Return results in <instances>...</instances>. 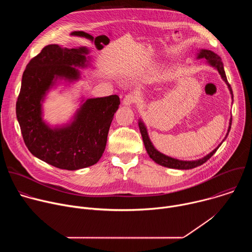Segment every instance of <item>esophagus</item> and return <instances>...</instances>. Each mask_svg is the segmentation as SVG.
Returning a JSON list of instances; mask_svg holds the SVG:
<instances>
[{"label": "esophagus", "mask_w": 252, "mask_h": 252, "mask_svg": "<svg viewBox=\"0 0 252 252\" xmlns=\"http://www.w3.org/2000/svg\"><path fill=\"white\" fill-rule=\"evenodd\" d=\"M137 99V96L135 94H128L125 96L124 100H123V103L126 105V106H129L131 104H133Z\"/></svg>", "instance_id": "esophagus-1"}]
</instances>
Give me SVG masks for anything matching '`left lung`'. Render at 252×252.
I'll use <instances>...</instances> for the list:
<instances>
[{"label":"left lung","instance_id":"8db88e82","mask_svg":"<svg viewBox=\"0 0 252 252\" xmlns=\"http://www.w3.org/2000/svg\"><path fill=\"white\" fill-rule=\"evenodd\" d=\"M197 59H205L207 63L210 64L211 66L215 67L218 70L220 75L221 76L222 80L225 82V84L227 85L228 87V90L230 92V94H231V98H232V102H233V94H232V89L230 87V85L228 84L227 82V79H226V75H225V71H224V67H223V63L221 62V59L220 56H218L215 53L209 51V50H200L198 53H197ZM231 123H232V119L230 118L229 120V126H228V130H227V133L224 137V139L227 137L228 135V132L230 130V127H231ZM138 127H139V130H140V133H141V136H142V140H143V143H145V147H146V150L150 156V158L155 160L157 163L162 165V166H165V167H169V168H175V169H191V168H194L196 166H199L201 164H203L205 161H207L214 154L215 152H217L219 150V148L221 146L219 145V147L217 149H214L210 154H208L207 156H205L204 158H199V159H196V160H179V159H176V158H170V157H167L161 153H159L158 150H156V148L154 147L153 142L151 141L150 137H149V133H148V129L145 126V124H143L140 120L138 121ZM224 139L222 140V142L224 141Z\"/></svg>","mask_w":252,"mask_h":252}]
</instances>
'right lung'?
Listing matches in <instances>:
<instances>
[{"instance_id":"1","label":"right lung","mask_w":252,"mask_h":252,"mask_svg":"<svg viewBox=\"0 0 252 252\" xmlns=\"http://www.w3.org/2000/svg\"><path fill=\"white\" fill-rule=\"evenodd\" d=\"M86 47L67 49L46 46L27 64L16 103L17 119L28 150L41 160L62 169L77 170L101 158L107 133L121 103L117 94L88 98L73 122L51 127L43 120L42 103L58 80L75 82L87 66Z\"/></svg>"}]
</instances>
